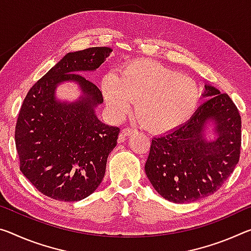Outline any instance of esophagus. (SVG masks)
Returning a JSON list of instances; mask_svg holds the SVG:
<instances>
[{"label":"esophagus","mask_w":251,"mask_h":251,"mask_svg":"<svg viewBox=\"0 0 251 251\" xmlns=\"http://www.w3.org/2000/svg\"><path fill=\"white\" fill-rule=\"evenodd\" d=\"M122 133H123V135H124V136H129V135L136 134L137 130L135 128H129V127H126V128L123 129Z\"/></svg>","instance_id":"34e87169"}]
</instances>
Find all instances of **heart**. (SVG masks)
I'll return each instance as SVG.
<instances>
[{"label":"heart","instance_id":"b5f03b06","mask_svg":"<svg viewBox=\"0 0 251 251\" xmlns=\"http://www.w3.org/2000/svg\"><path fill=\"white\" fill-rule=\"evenodd\" d=\"M101 91L117 116L127 113L132 100H136L135 113L142 124L160 133L188 121L201 96L192 79L151 60H134L123 67L118 75H104Z\"/></svg>","mask_w":251,"mask_h":251}]
</instances>
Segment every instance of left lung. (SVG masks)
Segmentation results:
<instances>
[{
    "mask_svg": "<svg viewBox=\"0 0 251 251\" xmlns=\"http://www.w3.org/2000/svg\"><path fill=\"white\" fill-rule=\"evenodd\" d=\"M204 97L189 122L172 132L154 137L145 172L158 194L174 203H189L211 196L239 162L241 117L226 94L205 86ZM208 120L216 123L218 137L203 138Z\"/></svg>",
    "mask_w": 251,
    "mask_h": 251,
    "instance_id": "left-lung-1",
    "label": "left lung"
}]
</instances>
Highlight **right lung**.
<instances>
[{
    "label": "right lung",
    "instance_id": "add662e5",
    "mask_svg": "<svg viewBox=\"0 0 251 251\" xmlns=\"http://www.w3.org/2000/svg\"><path fill=\"white\" fill-rule=\"evenodd\" d=\"M94 47L69 52L29 90L15 125L20 170L45 196L58 201H79L98 188L119 128L99 121L94 108L104 101L98 87L78 71L96 70L111 52ZM74 80L86 95L81 101L55 100L58 83Z\"/></svg>",
    "mask_w": 251,
    "mask_h": 251
}]
</instances>
